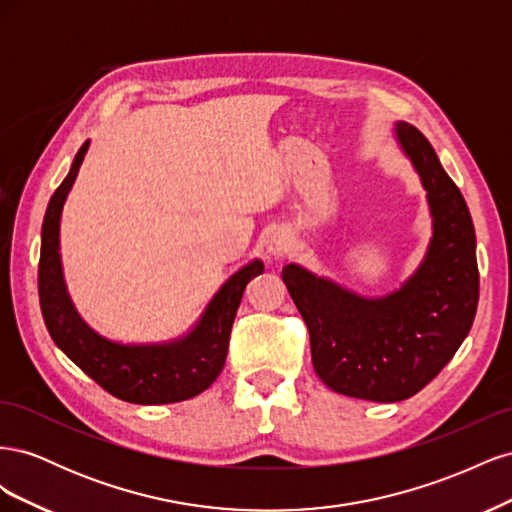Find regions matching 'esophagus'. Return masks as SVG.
<instances>
[{
    "label": "esophagus",
    "mask_w": 512,
    "mask_h": 512,
    "mask_svg": "<svg viewBox=\"0 0 512 512\" xmlns=\"http://www.w3.org/2000/svg\"><path fill=\"white\" fill-rule=\"evenodd\" d=\"M267 247H269V252L273 256H286L290 252L292 243H290V237L286 235L284 230H275L273 235L269 237V241H267Z\"/></svg>",
    "instance_id": "34e87169"
}]
</instances>
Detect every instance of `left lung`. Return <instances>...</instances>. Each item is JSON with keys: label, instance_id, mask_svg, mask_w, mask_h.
I'll list each match as a JSON object with an SVG mask.
<instances>
[{"label": "left lung", "instance_id": "left-lung-1", "mask_svg": "<svg viewBox=\"0 0 512 512\" xmlns=\"http://www.w3.org/2000/svg\"><path fill=\"white\" fill-rule=\"evenodd\" d=\"M397 141L421 175L433 218L418 271L382 299L359 297L297 265L282 271L307 324L318 378L342 395L386 404L416 395L440 374L468 337L478 305L466 200L414 126L397 123Z\"/></svg>", "mask_w": 512, "mask_h": 512}]
</instances>
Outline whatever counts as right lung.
<instances>
[{"instance_id": "obj_1", "label": "right lung", "mask_w": 512, "mask_h": 512, "mask_svg": "<svg viewBox=\"0 0 512 512\" xmlns=\"http://www.w3.org/2000/svg\"><path fill=\"white\" fill-rule=\"evenodd\" d=\"M89 141L76 153L68 177L49 200L42 222L38 294L44 324L53 342L98 382L104 391L130 404H175L196 397L220 376L228 354L232 322L245 286L260 275V260L237 271L215 294L203 318L183 339L158 346H121L91 331L76 314L66 292L59 260V218L79 175Z\"/></svg>"}]
</instances>
